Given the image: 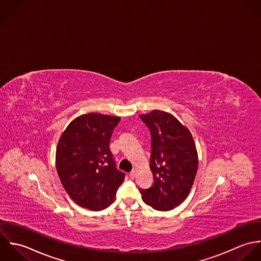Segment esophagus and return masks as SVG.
<instances>
[{
  "mask_svg": "<svg viewBox=\"0 0 261 261\" xmlns=\"http://www.w3.org/2000/svg\"><path fill=\"white\" fill-rule=\"evenodd\" d=\"M135 176H136V169L132 170V171L129 173V177H130L131 179H133Z\"/></svg>",
  "mask_w": 261,
  "mask_h": 261,
  "instance_id": "esophagus-1",
  "label": "esophagus"
}]
</instances>
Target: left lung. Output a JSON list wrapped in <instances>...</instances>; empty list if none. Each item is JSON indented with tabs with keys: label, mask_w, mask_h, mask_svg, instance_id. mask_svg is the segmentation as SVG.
Listing matches in <instances>:
<instances>
[{
	"label": "left lung",
	"mask_w": 261,
	"mask_h": 261,
	"mask_svg": "<svg viewBox=\"0 0 261 261\" xmlns=\"http://www.w3.org/2000/svg\"><path fill=\"white\" fill-rule=\"evenodd\" d=\"M139 117L151 133L149 165L154 178L149 189L139 192L146 205L172 210L187 199L197 174L199 160L193 136L169 113L154 110Z\"/></svg>",
	"instance_id": "obj_1"
}]
</instances>
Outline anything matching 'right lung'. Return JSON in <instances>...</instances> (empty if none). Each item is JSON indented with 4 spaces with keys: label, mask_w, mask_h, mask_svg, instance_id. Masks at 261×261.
I'll use <instances>...</instances> for the list:
<instances>
[{
    "label": "right lung",
    "mask_w": 261,
    "mask_h": 261,
    "mask_svg": "<svg viewBox=\"0 0 261 261\" xmlns=\"http://www.w3.org/2000/svg\"><path fill=\"white\" fill-rule=\"evenodd\" d=\"M120 118L90 113L72 120L56 148L59 179L73 202L101 211L115 200L125 173L116 167L110 140Z\"/></svg>",
    "instance_id": "right-lung-1"
}]
</instances>
